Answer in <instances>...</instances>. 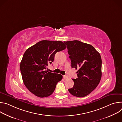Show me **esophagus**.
Masks as SVG:
<instances>
[{
  "instance_id": "obj_1",
  "label": "esophagus",
  "mask_w": 122,
  "mask_h": 122,
  "mask_svg": "<svg viewBox=\"0 0 122 122\" xmlns=\"http://www.w3.org/2000/svg\"><path fill=\"white\" fill-rule=\"evenodd\" d=\"M63 78H64V79L65 80H66V79H67L68 78V77H67V76L64 75V76H63Z\"/></svg>"
}]
</instances>
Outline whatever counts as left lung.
<instances>
[{
	"label": "left lung",
	"instance_id": "1",
	"mask_svg": "<svg viewBox=\"0 0 122 122\" xmlns=\"http://www.w3.org/2000/svg\"><path fill=\"white\" fill-rule=\"evenodd\" d=\"M66 45L71 67L78 69V78L72 79L73 87L68 91L81 97L91 93L99 84L102 75L101 56L90 44L79 41H64Z\"/></svg>",
	"mask_w": 122,
	"mask_h": 122
}]
</instances>
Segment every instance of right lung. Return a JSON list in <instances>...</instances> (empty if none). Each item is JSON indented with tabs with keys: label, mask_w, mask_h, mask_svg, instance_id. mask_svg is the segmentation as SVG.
Here are the masks:
<instances>
[{
	"label": "right lung",
	"mask_w": 122,
	"mask_h": 122,
	"mask_svg": "<svg viewBox=\"0 0 122 122\" xmlns=\"http://www.w3.org/2000/svg\"><path fill=\"white\" fill-rule=\"evenodd\" d=\"M66 48L61 41L43 40L26 50L20 63V70L23 82L30 92L40 97L53 93L63 76L48 72L46 67L53 62L57 52Z\"/></svg>",
	"instance_id": "right-lung-1"
}]
</instances>
